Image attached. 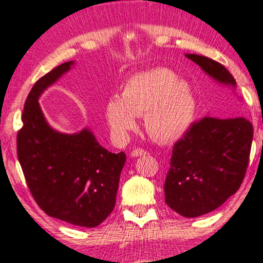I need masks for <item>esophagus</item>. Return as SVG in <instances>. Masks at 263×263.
I'll use <instances>...</instances> for the list:
<instances>
[{
	"mask_svg": "<svg viewBox=\"0 0 263 263\" xmlns=\"http://www.w3.org/2000/svg\"><path fill=\"white\" fill-rule=\"evenodd\" d=\"M144 154H147V151L142 149V148H136V149L131 152L132 157H140V156H144Z\"/></svg>",
	"mask_w": 263,
	"mask_h": 263,
	"instance_id": "obj_1",
	"label": "esophagus"
}]
</instances>
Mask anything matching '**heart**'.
Segmentation results:
<instances>
[{
	"instance_id": "b5f03b06",
	"label": "heart",
	"mask_w": 263,
	"mask_h": 263,
	"mask_svg": "<svg viewBox=\"0 0 263 263\" xmlns=\"http://www.w3.org/2000/svg\"><path fill=\"white\" fill-rule=\"evenodd\" d=\"M195 99L190 88L165 68L135 74L123 87L121 98H110L106 119L118 140L125 141L144 116L145 129L154 140L181 138L194 121Z\"/></svg>"
}]
</instances>
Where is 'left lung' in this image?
<instances>
[{
	"mask_svg": "<svg viewBox=\"0 0 263 263\" xmlns=\"http://www.w3.org/2000/svg\"><path fill=\"white\" fill-rule=\"evenodd\" d=\"M208 76L235 87L230 72L210 58L187 53ZM254 127L245 118L204 116L174 144L164 192L166 204L186 218L203 216L238 191L250 159Z\"/></svg>",
	"mask_w": 263,
	"mask_h": 263,
	"instance_id": "1",
	"label": "left lung"
}]
</instances>
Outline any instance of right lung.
Here are the masks:
<instances>
[{"mask_svg": "<svg viewBox=\"0 0 263 263\" xmlns=\"http://www.w3.org/2000/svg\"><path fill=\"white\" fill-rule=\"evenodd\" d=\"M72 65L62 63L33 85L22 114L17 156L31 196L47 216L94 228L115 207L126 154L101 147L88 128L66 135L47 125L37 99Z\"/></svg>", "mask_w": 263, "mask_h": 263, "instance_id": "right-lung-1", "label": "right lung"}]
</instances>
